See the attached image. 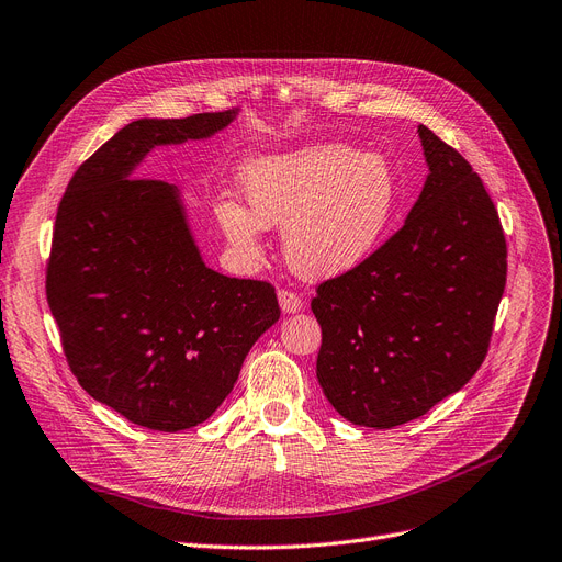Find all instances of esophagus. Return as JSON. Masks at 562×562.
Instances as JSON below:
<instances>
[{
  "label": "esophagus",
  "mask_w": 562,
  "mask_h": 562,
  "mask_svg": "<svg viewBox=\"0 0 562 562\" xmlns=\"http://www.w3.org/2000/svg\"><path fill=\"white\" fill-rule=\"evenodd\" d=\"M279 306L283 313H300L304 308V302L300 295L290 290H279Z\"/></svg>",
  "instance_id": "1"
}]
</instances>
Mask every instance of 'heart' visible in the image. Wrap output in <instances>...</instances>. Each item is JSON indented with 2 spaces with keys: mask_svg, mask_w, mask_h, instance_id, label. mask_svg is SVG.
<instances>
[{
  "mask_svg": "<svg viewBox=\"0 0 562 562\" xmlns=\"http://www.w3.org/2000/svg\"><path fill=\"white\" fill-rule=\"evenodd\" d=\"M245 205L220 201L228 245L256 256L262 228H283L288 265L304 279H331L361 265L386 237L405 187L384 153L311 144L265 153L237 169Z\"/></svg>",
  "mask_w": 562,
  "mask_h": 562,
  "instance_id": "obj_1",
  "label": "heart"
}]
</instances>
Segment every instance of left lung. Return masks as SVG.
I'll list each match as a JSON object with an SVG mask.
<instances>
[{"label":"left lung","instance_id":"obj_1","mask_svg":"<svg viewBox=\"0 0 562 562\" xmlns=\"http://www.w3.org/2000/svg\"><path fill=\"white\" fill-rule=\"evenodd\" d=\"M418 137L430 173L405 226L311 302L319 386L342 418L375 430L475 375L505 290V235L483 180L432 130Z\"/></svg>","mask_w":562,"mask_h":562}]
</instances>
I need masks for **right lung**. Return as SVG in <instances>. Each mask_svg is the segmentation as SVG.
<instances>
[{"mask_svg": "<svg viewBox=\"0 0 562 562\" xmlns=\"http://www.w3.org/2000/svg\"><path fill=\"white\" fill-rule=\"evenodd\" d=\"M237 114L132 121L59 203L47 304L66 359L93 400L148 430L215 414L281 315L270 283L210 270L176 184L137 178L155 148L215 137Z\"/></svg>", "mask_w": 562, "mask_h": 562, "instance_id": "1", "label": "right lung"}]
</instances>
